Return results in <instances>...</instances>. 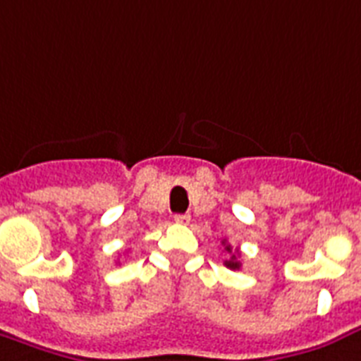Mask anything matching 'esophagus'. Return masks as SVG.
<instances>
[{"label":"esophagus","mask_w":361,"mask_h":361,"mask_svg":"<svg viewBox=\"0 0 361 361\" xmlns=\"http://www.w3.org/2000/svg\"><path fill=\"white\" fill-rule=\"evenodd\" d=\"M177 224H190V214H175Z\"/></svg>","instance_id":"1"}]
</instances>
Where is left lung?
Wrapping results in <instances>:
<instances>
[{"mask_svg": "<svg viewBox=\"0 0 361 361\" xmlns=\"http://www.w3.org/2000/svg\"><path fill=\"white\" fill-rule=\"evenodd\" d=\"M222 245H224V250L226 252H228V256H230V258L228 259H224V265L226 267H230V269H241V259H239V252H233V250H231V245H228V243L226 241H222Z\"/></svg>", "mask_w": 361, "mask_h": 361, "instance_id": "obj_1", "label": "left lung"}]
</instances>
